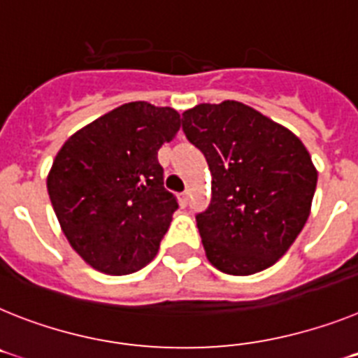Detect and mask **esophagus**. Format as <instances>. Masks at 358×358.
<instances>
[{"label":"esophagus","mask_w":358,"mask_h":358,"mask_svg":"<svg viewBox=\"0 0 358 358\" xmlns=\"http://www.w3.org/2000/svg\"><path fill=\"white\" fill-rule=\"evenodd\" d=\"M179 201H181L182 206H186V204H188V192H182V194L179 195Z\"/></svg>","instance_id":"1"}]
</instances>
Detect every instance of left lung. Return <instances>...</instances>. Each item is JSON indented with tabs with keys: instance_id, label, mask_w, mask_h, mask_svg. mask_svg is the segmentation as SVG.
<instances>
[{
	"instance_id": "1",
	"label": "left lung",
	"mask_w": 358,
	"mask_h": 358,
	"mask_svg": "<svg viewBox=\"0 0 358 358\" xmlns=\"http://www.w3.org/2000/svg\"><path fill=\"white\" fill-rule=\"evenodd\" d=\"M182 132L212 172V201L195 215L208 261L228 275L270 268L310 217L317 170L306 146L239 101L186 110Z\"/></svg>"
}]
</instances>
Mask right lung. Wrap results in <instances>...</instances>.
<instances>
[{
	"instance_id": "add662e5",
	"label": "right lung",
	"mask_w": 358,
	"mask_h": 358,
	"mask_svg": "<svg viewBox=\"0 0 358 358\" xmlns=\"http://www.w3.org/2000/svg\"><path fill=\"white\" fill-rule=\"evenodd\" d=\"M181 117L170 106L134 101L70 136L47 177L50 203L70 246L108 275L141 270L179 204L164 188L157 152Z\"/></svg>"
}]
</instances>
